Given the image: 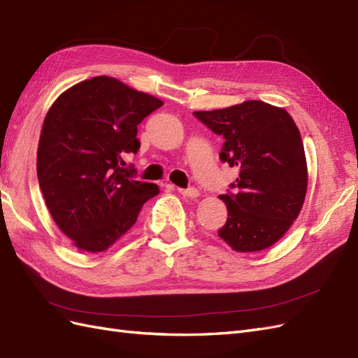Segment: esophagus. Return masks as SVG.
<instances>
[{"label":"esophagus","instance_id":"esophagus-1","mask_svg":"<svg viewBox=\"0 0 358 358\" xmlns=\"http://www.w3.org/2000/svg\"><path fill=\"white\" fill-rule=\"evenodd\" d=\"M178 191H179V194H182L183 197H189V199H197L200 196V191L194 187L187 188V189L185 188H178Z\"/></svg>","mask_w":358,"mask_h":358}]
</instances>
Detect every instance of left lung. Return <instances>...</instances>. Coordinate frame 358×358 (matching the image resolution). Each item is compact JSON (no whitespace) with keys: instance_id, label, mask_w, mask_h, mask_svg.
<instances>
[{"instance_id":"8db88e82","label":"left lung","mask_w":358,"mask_h":358,"mask_svg":"<svg viewBox=\"0 0 358 358\" xmlns=\"http://www.w3.org/2000/svg\"><path fill=\"white\" fill-rule=\"evenodd\" d=\"M194 115L223 135L220 158L239 170L230 185L235 192L220 196L229 214L220 238L239 253L274 245L299 215L307 192L304 144L294 119L262 101Z\"/></svg>"}]
</instances>
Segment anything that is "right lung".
I'll return each mask as SVG.
<instances>
[{
    "mask_svg": "<svg viewBox=\"0 0 358 358\" xmlns=\"http://www.w3.org/2000/svg\"><path fill=\"white\" fill-rule=\"evenodd\" d=\"M164 102L111 76L63 92L48 110L37 148V179L55 224L76 248L108 250L135 224L155 183L134 180L124 153H137V124Z\"/></svg>",
    "mask_w": 358,
    "mask_h": 358,
    "instance_id": "right-lung-1",
    "label": "right lung"
}]
</instances>
